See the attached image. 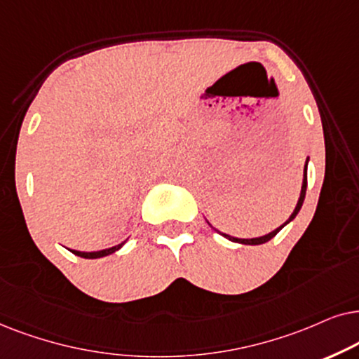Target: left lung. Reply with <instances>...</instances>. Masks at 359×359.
I'll list each match as a JSON object with an SVG mask.
<instances>
[{"mask_svg": "<svg viewBox=\"0 0 359 359\" xmlns=\"http://www.w3.org/2000/svg\"><path fill=\"white\" fill-rule=\"evenodd\" d=\"M309 161V159H307ZM305 192H307V164H305V169H304V184H302V190H300V197H299V202H297V207H295V210H294V213L290 215V218L287 219V222H285L283 226H279L277 229H274V231L272 233H269V235H266V236H261V238H251V240H240V238H233V236H228V235H224V233H222V235L224 236V238H228L229 241H235V243H241V245H264V243H267L269 240H272V238H274L277 233L280 231V229H283L285 224H287L289 222H292V219L297 217V213L300 212V208H302V203H304V198H305ZM219 233V231H218Z\"/></svg>", "mask_w": 359, "mask_h": 359, "instance_id": "left-lung-1", "label": "left lung"}]
</instances>
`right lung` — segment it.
<instances>
[{
  "mask_svg": "<svg viewBox=\"0 0 359 359\" xmlns=\"http://www.w3.org/2000/svg\"><path fill=\"white\" fill-rule=\"evenodd\" d=\"M124 245V241L121 243V245L118 246H113V248H108V250H103V251H93V252H82V251H75V250H70L72 252H74L75 256H80V257H85V259H97V257H103V256H108L111 255V252L118 251L119 248H121Z\"/></svg>",
  "mask_w": 359,
  "mask_h": 359,
  "instance_id": "1",
  "label": "right lung"
}]
</instances>
